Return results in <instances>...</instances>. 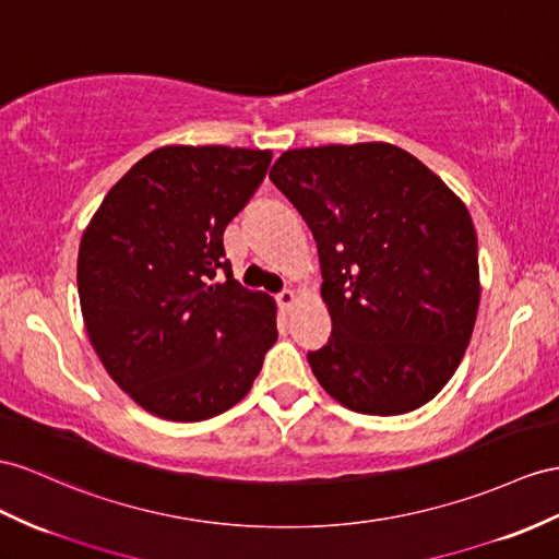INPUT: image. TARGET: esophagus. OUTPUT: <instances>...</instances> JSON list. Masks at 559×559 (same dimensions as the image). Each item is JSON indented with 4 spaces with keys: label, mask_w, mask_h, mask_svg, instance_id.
Segmentation results:
<instances>
[{
    "label": "esophagus",
    "mask_w": 559,
    "mask_h": 559,
    "mask_svg": "<svg viewBox=\"0 0 559 559\" xmlns=\"http://www.w3.org/2000/svg\"><path fill=\"white\" fill-rule=\"evenodd\" d=\"M276 302H278V307L283 311H290L295 307V302H297V295H295V290H283V293L276 295Z\"/></svg>",
    "instance_id": "obj_1"
}]
</instances>
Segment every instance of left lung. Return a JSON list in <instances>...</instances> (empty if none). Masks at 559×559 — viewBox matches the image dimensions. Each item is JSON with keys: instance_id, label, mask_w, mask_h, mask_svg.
I'll use <instances>...</instances> for the list:
<instances>
[{"instance_id": "left-lung-1", "label": "left lung", "mask_w": 559, "mask_h": 559, "mask_svg": "<svg viewBox=\"0 0 559 559\" xmlns=\"http://www.w3.org/2000/svg\"><path fill=\"white\" fill-rule=\"evenodd\" d=\"M269 177L319 246L333 321L309 352L321 388L368 416L432 402L463 361L481 295L463 200L384 141L285 151Z\"/></svg>"}]
</instances>
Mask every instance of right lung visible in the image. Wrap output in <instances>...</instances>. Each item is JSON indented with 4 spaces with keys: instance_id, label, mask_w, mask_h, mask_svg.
I'll list each match as a JSON object with an SVG mask.
<instances>
[{
    "instance_id": "add662e5",
    "label": "right lung",
    "mask_w": 559,
    "mask_h": 559,
    "mask_svg": "<svg viewBox=\"0 0 559 559\" xmlns=\"http://www.w3.org/2000/svg\"><path fill=\"white\" fill-rule=\"evenodd\" d=\"M271 151L163 146L106 193L78 254L84 328L108 376L157 418L236 406L274 347L276 302L234 278L224 228ZM219 270L227 278L214 282Z\"/></svg>"
}]
</instances>
